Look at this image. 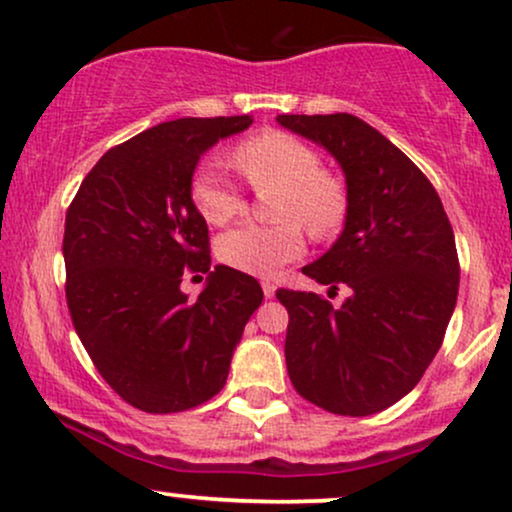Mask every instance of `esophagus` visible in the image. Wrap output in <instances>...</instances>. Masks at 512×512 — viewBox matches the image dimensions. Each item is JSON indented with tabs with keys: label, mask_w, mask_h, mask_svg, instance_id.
<instances>
[{
	"label": "esophagus",
	"mask_w": 512,
	"mask_h": 512,
	"mask_svg": "<svg viewBox=\"0 0 512 512\" xmlns=\"http://www.w3.org/2000/svg\"><path fill=\"white\" fill-rule=\"evenodd\" d=\"M262 291H264V296L272 298L274 293H276V286L272 284V281H262Z\"/></svg>",
	"instance_id": "esophagus-1"
}]
</instances>
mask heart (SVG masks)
<instances>
[{
    "label": "heart",
    "instance_id": "b5f03b06",
    "mask_svg": "<svg viewBox=\"0 0 512 512\" xmlns=\"http://www.w3.org/2000/svg\"><path fill=\"white\" fill-rule=\"evenodd\" d=\"M231 163L252 187L279 185L274 211L284 221L243 223L223 233L219 257L228 267L255 276H274L305 248L303 226L317 238L337 231L346 211L342 180L322 168V158L293 134L267 129L243 139L231 151ZM192 202L214 226H223L243 211L245 199L228 180L219 161H204L192 180Z\"/></svg>",
    "mask_w": 512,
    "mask_h": 512
}]
</instances>
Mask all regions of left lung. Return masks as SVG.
<instances>
[{
	"label": "left lung",
	"instance_id": "1",
	"mask_svg": "<svg viewBox=\"0 0 512 512\" xmlns=\"http://www.w3.org/2000/svg\"><path fill=\"white\" fill-rule=\"evenodd\" d=\"M276 120L325 146L346 175L342 236L303 274L351 296L332 308L317 293L276 291L289 310V378L332 414H375L414 390L443 344L460 286L455 233L431 180L368 122Z\"/></svg>",
	"mask_w": 512,
	"mask_h": 512
}]
</instances>
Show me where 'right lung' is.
Returning <instances> with one entry per match:
<instances>
[{
    "label": "right lung",
    "instance_id": "add662e5",
    "mask_svg": "<svg viewBox=\"0 0 512 512\" xmlns=\"http://www.w3.org/2000/svg\"><path fill=\"white\" fill-rule=\"evenodd\" d=\"M250 115L161 122L105 151L64 221L67 305L93 366L146 414H173L219 395L262 289L211 267L209 228L192 202L199 156L243 132ZM209 273L195 302L185 273Z\"/></svg>",
    "mask_w": 512,
    "mask_h": 512
}]
</instances>
